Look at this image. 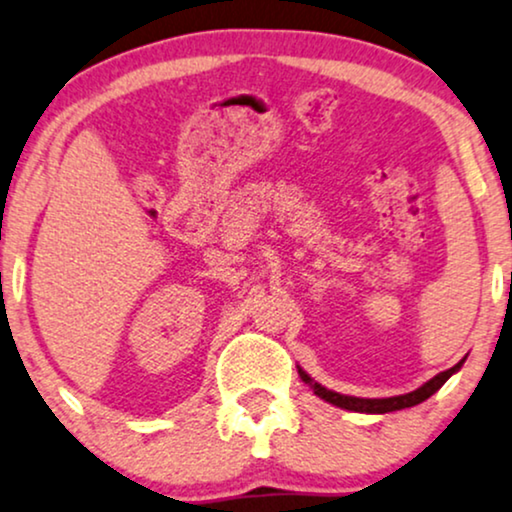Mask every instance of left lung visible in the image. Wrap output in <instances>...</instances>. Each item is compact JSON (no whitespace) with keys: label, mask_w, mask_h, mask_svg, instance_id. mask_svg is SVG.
<instances>
[{"label":"left lung","mask_w":512,"mask_h":512,"mask_svg":"<svg viewBox=\"0 0 512 512\" xmlns=\"http://www.w3.org/2000/svg\"><path fill=\"white\" fill-rule=\"evenodd\" d=\"M461 366H463V361H461V364H456L454 368H449V371L437 373L435 378L428 380V383H425L423 387H418V390H413V392H409V394H399V397H387V399L347 397V394H338V392H333V390H326V387H323V385L314 383V380L309 378V375L304 373L302 368H300V378H302L307 385H312V390H314L316 397L326 399L328 404L340 406V409L357 411V413H390V411L409 409V406H416V404H420V401H425L428 397H432V394H435V392L439 390V387H442V385L446 383V380H449L451 375H454Z\"/></svg>","instance_id":"obj_1"}]
</instances>
